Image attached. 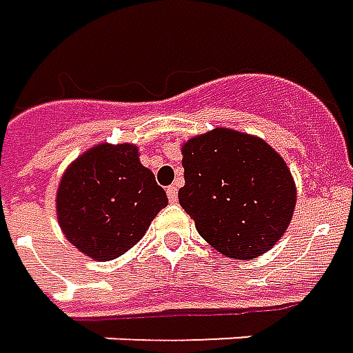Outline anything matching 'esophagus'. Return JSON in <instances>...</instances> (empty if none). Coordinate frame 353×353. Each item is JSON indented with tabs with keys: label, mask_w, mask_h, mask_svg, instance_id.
Wrapping results in <instances>:
<instances>
[{
	"label": "esophagus",
	"mask_w": 353,
	"mask_h": 353,
	"mask_svg": "<svg viewBox=\"0 0 353 353\" xmlns=\"http://www.w3.org/2000/svg\"><path fill=\"white\" fill-rule=\"evenodd\" d=\"M167 197H169L171 203H174V201L179 199V188H176V186H169V188H167Z\"/></svg>",
	"instance_id": "obj_1"
}]
</instances>
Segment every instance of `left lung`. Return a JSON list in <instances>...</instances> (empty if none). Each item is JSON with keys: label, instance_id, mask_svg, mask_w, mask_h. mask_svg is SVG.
<instances>
[{"label": "left lung", "instance_id": "1", "mask_svg": "<svg viewBox=\"0 0 353 353\" xmlns=\"http://www.w3.org/2000/svg\"><path fill=\"white\" fill-rule=\"evenodd\" d=\"M179 201L199 236L236 261H252L283 237L296 207L285 159L261 137L216 127L182 144Z\"/></svg>", "mask_w": 353, "mask_h": 353}]
</instances>
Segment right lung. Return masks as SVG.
<instances>
[{"label":"right lung","mask_w":353,"mask_h":353,"mask_svg":"<svg viewBox=\"0 0 353 353\" xmlns=\"http://www.w3.org/2000/svg\"><path fill=\"white\" fill-rule=\"evenodd\" d=\"M169 199L134 144L101 142L77 156L57 190V219L77 251L114 261L139 243Z\"/></svg>","instance_id":"obj_1"}]
</instances>
